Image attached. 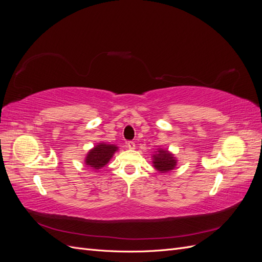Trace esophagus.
Segmentation results:
<instances>
[{
	"mask_svg": "<svg viewBox=\"0 0 262 262\" xmlns=\"http://www.w3.org/2000/svg\"><path fill=\"white\" fill-rule=\"evenodd\" d=\"M126 146H128V148H130V149H134L136 148V143H134L133 141H129V142H126Z\"/></svg>",
	"mask_w": 262,
	"mask_h": 262,
	"instance_id": "34e87169",
	"label": "esophagus"
}]
</instances>
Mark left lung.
I'll use <instances>...</instances> for the list:
<instances>
[{"label":"left lung","mask_w":262,"mask_h":262,"mask_svg":"<svg viewBox=\"0 0 262 262\" xmlns=\"http://www.w3.org/2000/svg\"><path fill=\"white\" fill-rule=\"evenodd\" d=\"M153 164L155 169H157L158 171L167 172L175 168V166L177 165V161L168 150L158 148L156 154L153 155Z\"/></svg>","instance_id":"1"}]
</instances>
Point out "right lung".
I'll return each mask as SVG.
<instances>
[{
    "mask_svg": "<svg viewBox=\"0 0 262 262\" xmlns=\"http://www.w3.org/2000/svg\"><path fill=\"white\" fill-rule=\"evenodd\" d=\"M118 146L115 144L99 143L94 146L85 158V164L94 169H100L110 161V158L116 153Z\"/></svg>",
    "mask_w": 262,
    "mask_h": 262,
    "instance_id": "obj_1",
    "label": "right lung"
}]
</instances>
